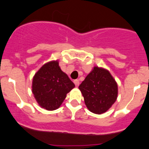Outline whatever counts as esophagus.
Listing matches in <instances>:
<instances>
[{"label":"esophagus","mask_w":149,"mask_h":149,"mask_svg":"<svg viewBox=\"0 0 149 149\" xmlns=\"http://www.w3.org/2000/svg\"><path fill=\"white\" fill-rule=\"evenodd\" d=\"M74 83L75 84V86L77 87V86H79V81L78 79H75V80H74Z\"/></svg>","instance_id":"1"}]
</instances>
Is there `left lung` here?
<instances>
[{
    "mask_svg": "<svg viewBox=\"0 0 149 149\" xmlns=\"http://www.w3.org/2000/svg\"><path fill=\"white\" fill-rule=\"evenodd\" d=\"M88 109L95 114L105 113L115 102L117 82L107 70L95 66L79 86Z\"/></svg>",
    "mask_w": 149,
    "mask_h": 149,
    "instance_id": "8db88e82",
    "label": "left lung"
}]
</instances>
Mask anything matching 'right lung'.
<instances>
[{
	"label": "right lung",
	"instance_id": "add662e5",
	"mask_svg": "<svg viewBox=\"0 0 149 149\" xmlns=\"http://www.w3.org/2000/svg\"><path fill=\"white\" fill-rule=\"evenodd\" d=\"M74 84L58 65V61L44 64L33 77L32 93L41 107L54 111L61 105Z\"/></svg>",
	"mask_w": 149,
	"mask_h": 149
}]
</instances>
